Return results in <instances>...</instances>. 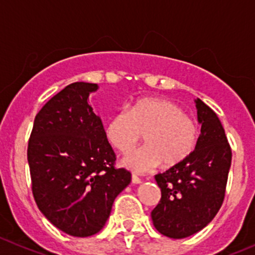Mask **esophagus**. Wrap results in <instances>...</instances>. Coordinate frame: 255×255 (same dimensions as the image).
Here are the masks:
<instances>
[{
    "label": "esophagus",
    "instance_id": "1",
    "mask_svg": "<svg viewBox=\"0 0 255 255\" xmlns=\"http://www.w3.org/2000/svg\"><path fill=\"white\" fill-rule=\"evenodd\" d=\"M141 182H142V180L138 177V176H137V175H132V184L138 185V184H141Z\"/></svg>",
    "mask_w": 255,
    "mask_h": 255
}]
</instances>
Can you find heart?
Returning a JSON list of instances; mask_svg holds the SVG:
<instances>
[{"label": "heart", "mask_w": 255, "mask_h": 255, "mask_svg": "<svg viewBox=\"0 0 255 255\" xmlns=\"http://www.w3.org/2000/svg\"><path fill=\"white\" fill-rule=\"evenodd\" d=\"M146 146L123 160L135 172H146L157 166L173 167L194 152L199 128L191 117L175 102L165 98H141L117 112L106 126L109 143L121 153H129L141 141Z\"/></svg>", "instance_id": "b5f03b06"}]
</instances>
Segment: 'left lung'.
<instances>
[{
  "instance_id": "1",
  "label": "left lung",
  "mask_w": 255,
  "mask_h": 255,
  "mask_svg": "<svg viewBox=\"0 0 255 255\" xmlns=\"http://www.w3.org/2000/svg\"><path fill=\"white\" fill-rule=\"evenodd\" d=\"M195 103L201 134L194 152L182 163L154 176L161 200L151 218L154 228L172 239L190 237L215 218L232 165V149L218 116L201 99Z\"/></svg>"
}]
</instances>
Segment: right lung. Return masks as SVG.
Masks as SVG:
<instances>
[{
  "label": "right lung",
  "mask_w": 255,
  "mask_h": 255,
  "mask_svg": "<svg viewBox=\"0 0 255 255\" xmlns=\"http://www.w3.org/2000/svg\"><path fill=\"white\" fill-rule=\"evenodd\" d=\"M98 85L77 82L36 114L27 161L39 210L54 227L85 238L103 229L130 172L116 168V154L101 118L88 103Z\"/></svg>",
  "instance_id": "right-lung-1"
}]
</instances>
